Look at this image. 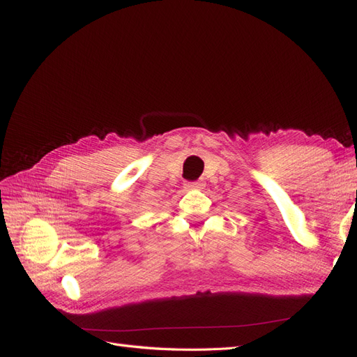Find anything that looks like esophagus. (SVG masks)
<instances>
[{
  "mask_svg": "<svg viewBox=\"0 0 357 357\" xmlns=\"http://www.w3.org/2000/svg\"><path fill=\"white\" fill-rule=\"evenodd\" d=\"M204 186H205V183L202 180L189 181V183H186V185H185V188L188 190H201V189H204Z\"/></svg>",
  "mask_w": 357,
  "mask_h": 357,
  "instance_id": "esophagus-1",
  "label": "esophagus"
}]
</instances>
